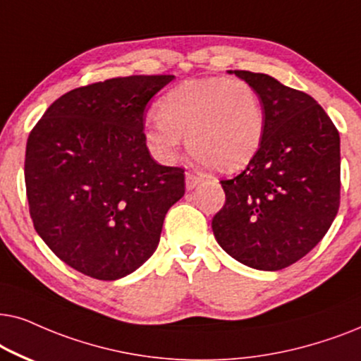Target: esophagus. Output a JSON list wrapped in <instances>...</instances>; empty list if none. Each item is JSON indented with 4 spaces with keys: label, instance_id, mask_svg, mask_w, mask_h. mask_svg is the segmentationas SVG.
Here are the masks:
<instances>
[{
    "label": "esophagus",
    "instance_id": "34e87169",
    "mask_svg": "<svg viewBox=\"0 0 361 361\" xmlns=\"http://www.w3.org/2000/svg\"><path fill=\"white\" fill-rule=\"evenodd\" d=\"M185 180H186V190H193L201 183V178L193 175V173L190 171L185 175Z\"/></svg>",
    "mask_w": 361,
    "mask_h": 361
}]
</instances>
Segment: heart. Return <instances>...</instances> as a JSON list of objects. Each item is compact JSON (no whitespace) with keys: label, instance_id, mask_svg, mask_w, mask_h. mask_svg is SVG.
<instances>
[{"label":"heart","instance_id":"obj_1","mask_svg":"<svg viewBox=\"0 0 361 361\" xmlns=\"http://www.w3.org/2000/svg\"><path fill=\"white\" fill-rule=\"evenodd\" d=\"M158 120L145 130L147 145L171 160L186 137L190 155L216 173L243 170L257 155L266 115L256 89L228 77L186 80L158 102Z\"/></svg>","mask_w":361,"mask_h":361}]
</instances>
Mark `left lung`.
I'll list each match as a JSON object with an SVG mask.
<instances>
[{
	"mask_svg": "<svg viewBox=\"0 0 361 361\" xmlns=\"http://www.w3.org/2000/svg\"><path fill=\"white\" fill-rule=\"evenodd\" d=\"M234 74L261 97L266 130L246 170L221 180L226 201L211 226L231 257L281 271L309 254L338 213L340 135L309 94L267 74Z\"/></svg>",
	"mask_w": 361,
	"mask_h": 361,
	"instance_id": "8db88e82",
	"label": "left lung"
}]
</instances>
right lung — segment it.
I'll list each match as a JSON object with an SVG mask.
<instances>
[{"label":"right lung","mask_w":361,"mask_h":361,"mask_svg":"<svg viewBox=\"0 0 361 361\" xmlns=\"http://www.w3.org/2000/svg\"><path fill=\"white\" fill-rule=\"evenodd\" d=\"M175 75H128L61 95L26 143L24 181L36 233L61 261L117 281L155 252L185 170L153 160L143 114Z\"/></svg>","instance_id":"obj_1"}]
</instances>
